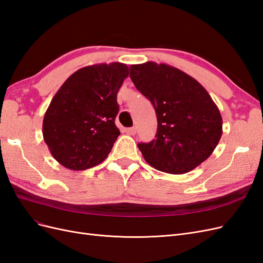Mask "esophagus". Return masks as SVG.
Wrapping results in <instances>:
<instances>
[{
  "label": "esophagus",
  "instance_id": "obj_1",
  "mask_svg": "<svg viewBox=\"0 0 263 263\" xmlns=\"http://www.w3.org/2000/svg\"><path fill=\"white\" fill-rule=\"evenodd\" d=\"M125 132L128 135H135L136 134V127H129V128H126Z\"/></svg>",
  "mask_w": 263,
  "mask_h": 263
}]
</instances>
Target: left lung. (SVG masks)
<instances>
[{
    "mask_svg": "<svg viewBox=\"0 0 263 263\" xmlns=\"http://www.w3.org/2000/svg\"><path fill=\"white\" fill-rule=\"evenodd\" d=\"M130 79L157 114L155 139L139 142L155 169L183 174L205 161L218 145L222 119L211 95L194 78L165 63L132 65Z\"/></svg>",
    "mask_w": 263,
    "mask_h": 263,
    "instance_id": "obj_1",
    "label": "left lung"
}]
</instances>
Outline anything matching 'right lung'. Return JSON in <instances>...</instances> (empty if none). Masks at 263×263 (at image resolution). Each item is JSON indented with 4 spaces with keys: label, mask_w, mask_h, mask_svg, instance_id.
<instances>
[{
    "label": "right lung",
    "mask_w": 263,
    "mask_h": 263,
    "mask_svg": "<svg viewBox=\"0 0 263 263\" xmlns=\"http://www.w3.org/2000/svg\"><path fill=\"white\" fill-rule=\"evenodd\" d=\"M128 74L121 62L87 66L54 94L44 117L43 136L65 168L86 170L105 160L121 135L115 125L117 92Z\"/></svg>",
    "instance_id": "obj_1"
}]
</instances>
